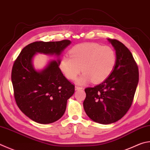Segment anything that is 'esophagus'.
I'll use <instances>...</instances> for the list:
<instances>
[{
	"instance_id": "1",
	"label": "esophagus",
	"mask_w": 150,
	"mask_h": 150,
	"mask_svg": "<svg viewBox=\"0 0 150 150\" xmlns=\"http://www.w3.org/2000/svg\"><path fill=\"white\" fill-rule=\"evenodd\" d=\"M83 88V87H81V86H78V85H76L75 86V89L76 90H81V89H82Z\"/></svg>"
}]
</instances>
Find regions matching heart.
I'll list each match as a JSON object with an SVG mask.
<instances>
[{
	"label": "heart",
	"mask_w": 150,
	"mask_h": 150,
	"mask_svg": "<svg viewBox=\"0 0 150 150\" xmlns=\"http://www.w3.org/2000/svg\"><path fill=\"white\" fill-rule=\"evenodd\" d=\"M69 55L62 57L59 67L70 80H75L82 70L83 75L78 80L81 84L91 81L93 83L103 82L113 72L117 62L112 48L94 42L74 46L70 49Z\"/></svg>",
	"instance_id": "heart-1"
}]
</instances>
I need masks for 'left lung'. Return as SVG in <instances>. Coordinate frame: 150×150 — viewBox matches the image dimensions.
Wrapping results in <instances>:
<instances>
[{"mask_svg":"<svg viewBox=\"0 0 150 150\" xmlns=\"http://www.w3.org/2000/svg\"><path fill=\"white\" fill-rule=\"evenodd\" d=\"M115 50L117 62L111 75L101 84L84 89V111L92 121L107 125L119 121L131 107L139 80L132 53L118 40L108 39Z\"/></svg>","mask_w":150,"mask_h":150,"instance_id":"8db88e82","label":"left lung"}]
</instances>
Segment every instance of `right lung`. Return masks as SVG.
<instances>
[{
	"mask_svg": "<svg viewBox=\"0 0 150 150\" xmlns=\"http://www.w3.org/2000/svg\"><path fill=\"white\" fill-rule=\"evenodd\" d=\"M70 43L69 40L32 42L23 48L13 63L11 78L16 104L33 121L40 124L58 121L75 92L74 84L59 68V59L51 61L39 72L33 66V57L37 52L58 56Z\"/></svg>",
	"mask_w": 150,
	"mask_h": 150,
	"instance_id": "add662e5",
	"label": "right lung"
}]
</instances>
